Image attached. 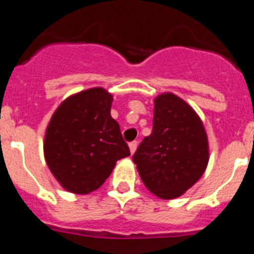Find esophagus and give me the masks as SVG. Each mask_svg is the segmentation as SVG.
Wrapping results in <instances>:
<instances>
[{"mask_svg":"<svg viewBox=\"0 0 254 254\" xmlns=\"http://www.w3.org/2000/svg\"><path fill=\"white\" fill-rule=\"evenodd\" d=\"M128 146H129V151H131V154H133V152L136 151V149H137V141H132V142H129Z\"/></svg>","mask_w":254,"mask_h":254,"instance_id":"34e87169","label":"esophagus"}]
</instances>
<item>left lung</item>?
<instances>
[{"label":"left lung","mask_w":254,"mask_h":254,"mask_svg":"<svg viewBox=\"0 0 254 254\" xmlns=\"http://www.w3.org/2000/svg\"><path fill=\"white\" fill-rule=\"evenodd\" d=\"M152 132L132 159L155 196L173 199L201 178L208 163L207 134L196 112L172 93L154 100Z\"/></svg>","instance_id":"1"}]
</instances>
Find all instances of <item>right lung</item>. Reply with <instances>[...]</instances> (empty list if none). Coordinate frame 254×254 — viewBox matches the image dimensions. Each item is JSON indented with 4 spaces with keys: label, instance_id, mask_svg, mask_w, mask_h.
Listing matches in <instances>:
<instances>
[{
    "label": "right lung",
    "instance_id": "add662e5",
    "mask_svg": "<svg viewBox=\"0 0 254 254\" xmlns=\"http://www.w3.org/2000/svg\"><path fill=\"white\" fill-rule=\"evenodd\" d=\"M113 96L93 87L68 96L53 113L44 137V158L60 185L87 194L111 176L120 159L129 156L120 125L111 116Z\"/></svg>",
    "mask_w": 254,
    "mask_h": 254
}]
</instances>
